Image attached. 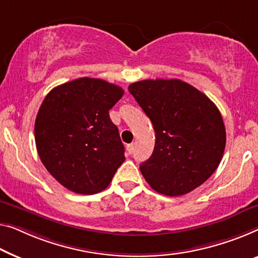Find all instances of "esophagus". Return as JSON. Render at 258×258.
I'll return each instance as SVG.
<instances>
[{"instance_id":"obj_1","label":"esophagus","mask_w":258,"mask_h":258,"mask_svg":"<svg viewBox=\"0 0 258 258\" xmlns=\"http://www.w3.org/2000/svg\"><path fill=\"white\" fill-rule=\"evenodd\" d=\"M126 151H127L128 154H132L134 151V144H130L126 146Z\"/></svg>"}]
</instances>
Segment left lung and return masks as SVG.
Segmentation results:
<instances>
[{
    "label": "left lung",
    "instance_id": "left-lung-1",
    "mask_svg": "<svg viewBox=\"0 0 258 258\" xmlns=\"http://www.w3.org/2000/svg\"><path fill=\"white\" fill-rule=\"evenodd\" d=\"M128 91L155 131L152 156L140 171L153 190L176 197L202 185L224 155L226 130L214 103L184 81L144 80Z\"/></svg>",
    "mask_w": 258,
    "mask_h": 258
}]
</instances>
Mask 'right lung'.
I'll list each match as a JSON object with an SVG mask.
<instances>
[{
	"label": "right lung",
	"instance_id": "right-lung-1",
	"mask_svg": "<svg viewBox=\"0 0 258 258\" xmlns=\"http://www.w3.org/2000/svg\"><path fill=\"white\" fill-rule=\"evenodd\" d=\"M124 90L104 80L81 78L46 96L34 122L37 151L47 171L81 195L105 190L125 161L109 110Z\"/></svg>",
	"mask_w": 258,
	"mask_h": 258
}]
</instances>
